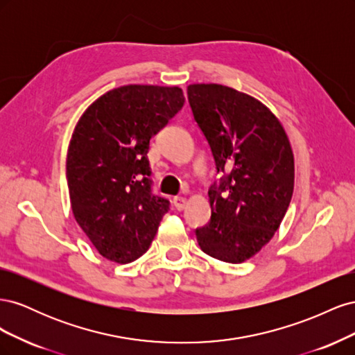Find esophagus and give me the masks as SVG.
<instances>
[{
    "mask_svg": "<svg viewBox=\"0 0 355 355\" xmlns=\"http://www.w3.org/2000/svg\"><path fill=\"white\" fill-rule=\"evenodd\" d=\"M173 204H175L176 210H184L187 206V198L185 197H175Z\"/></svg>",
    "mask_w": 355,
    "mask_h": 355,
    "instance_id": "obj_1",
    "label": "esophagus"
}]
</instances>
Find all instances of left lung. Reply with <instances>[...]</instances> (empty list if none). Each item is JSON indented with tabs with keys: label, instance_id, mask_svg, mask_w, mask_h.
Returning <instances> with one entry per match:
<instances>
[{
	"label": "left lung",
	"instance_id": "obj_1",
	"mask_svg": "<svg viewBox=\"0 0 355 355\" xmlns=\"http://www.w3.org/2000/svg\"><path fill=\"white\" fill-rule=\"evenodd\" d=\"M196 121L211 148L218 171L209 191L211 218L196 231L201 250L241 263L271 241L288 209L295 158L272 111L253 96L222 84H189Z\"/></svg>",
	"mask_w": 355,
	"mask_h": 355
}]
</instances>
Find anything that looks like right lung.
I'll return each instance as SVG.
<instances>
[{"instance_id":"obj_1","label":"right lung","mask_w":355,"mask_h":355,"mask_svg":"<svg viewBox=\"0 0 355 355\" xmlns=\"http://www.w3.org/2000/svg\"><path fill=\"white\" fill-rule=\"evenodd\" d=\"M184 102L178 85H121L96 99L75 125L67 157L71 209L105 259L141 257L168 211V201L151 194L149 141Z\"/></svg>"}]
</instances>
